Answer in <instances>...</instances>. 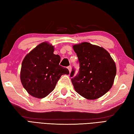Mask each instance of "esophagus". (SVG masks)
Instances as JSON below:
<instances>
[{
    "instance_id": "obj_1",
    "label": "esophagus",
    "mask_w": 134,
    "mask_h": 134,
    "mask_svg": "<svg viewBox=\"0 0 134 134\" xmlns=\"http://www.w3.org/2000/svg\"><path fill=\"white\" fill-rule=\"evenodd\" d=\"M67 69H69V72H71V65H70V66H69V67H67Z\"/></svg>"
}]
</instances>
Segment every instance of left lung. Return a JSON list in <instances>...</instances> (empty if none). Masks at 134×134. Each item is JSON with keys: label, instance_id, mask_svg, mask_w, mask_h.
<instances>
[{"label": "left lung", "instance_id": "1", "mask_svg": "<svg viewBox=\"0 0 134 134\" xmlns=\"http://www.w3.org/2000/svg\"><path fill=\"white\" fill-rule=\"evenodd\" d=\"M78 58L79 72L70 76L74 89L79 94L88 99L101 97L109 91L116 74L115 62L104 48L84 42L73 45Z\"/></svg>", "mask_w": 134, "mask_h": 134}]
</instances>
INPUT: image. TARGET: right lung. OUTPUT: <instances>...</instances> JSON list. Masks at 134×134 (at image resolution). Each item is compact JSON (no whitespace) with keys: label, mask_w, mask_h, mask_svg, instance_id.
Returning <instances> with one entry per match:
<instances>
[{"label":"right lung","mask_w":134,"mask_h":134,"mask_svg":"<svg viewBox=\"0 0 134 134\" xmlns=\"http://www.w3.org/2000/svg\"><path fill=\"white\" fill-rule=\"evenodd\" d=\"M53 52V45L42 42L22 61L21 83L27 93L35 97H45L55 89L62 75L69 74V70L59 65L60 57Z\"/></svg>","instance_id":"add662e5"}]
</instances>
